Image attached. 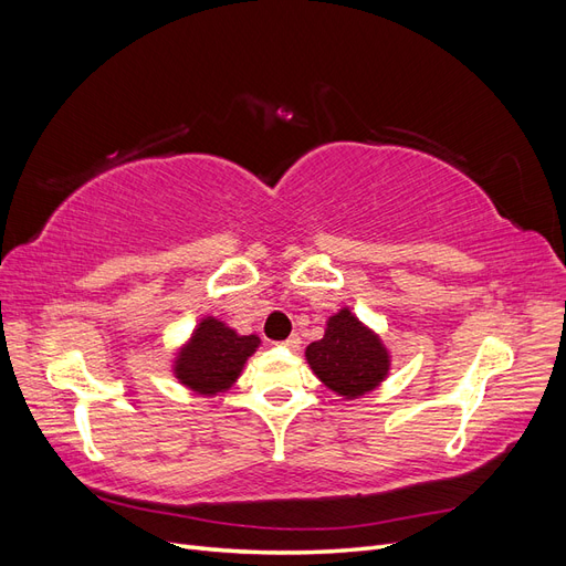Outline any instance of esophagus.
Returning a JSON list of instances; mask_svg holds the SVG:
<instances>
[{
	"instance_id": "34e87169",
	"label": "esophagus",
	"mask_w": 566,
	"mask_h": 566,
	"mask_svg": "<svg viewBox=\"0 0 566 566\" xmlns=\"http://www.w3.org/2000/svg\"><path fill=\"white\" fill-rule=\"evenodd\" d=\"M281 345H283L285 349H293V352H295V349H297V347L302 345V337H300V335L295 333V335H290L287 339H283V342H281Z\"/></svg>"
}]
</instances>
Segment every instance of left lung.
Listing matches in <instances>:
<instances>
[{
    "label": "left lung",
    "instance_id": "obj_1",
    "mask_svg": "<svg viewBox=\"0 0 566 566\" xmlns=\"http://www.w3.org/2000/svg\"><path fill=\"white\" fill-rule=\"evenodd\" d=\"M316 378L342 399H358L380 387L391 356L380 335L358 321L349 306L325 321V333L304 352Z\"/></svg>",
    "mask_w": 566,
    "mask_h": 566
}]
</instances>
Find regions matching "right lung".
<instances>
[{"instance_id":"right-lung-1","label":"right lung","mask_w":566,"mask_h":566,"mask_svg":"<svg viewBox=\"0 0 566 566\" xmlns=\"http://www.w3.org/2000/svg\"><path fill=\"white\" fill-rule=\"evenodd\" d=\"M256 347H260L256 335H238L224 321L205 316L186 345L179 347L172 373L184 387L200 397H217L241 378Z\"/></svg>"}]
</instances>
